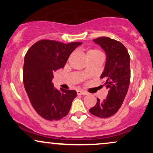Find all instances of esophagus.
Here are the masks:
<instances>
[{
	"instance_id": "esophagus-1",
	"label": "esophagus",
	"mask_w": 153,
	"mask_h": 153,
	"mask_svg": "<svg viewBox=\"0 0 153 153\" xmlns=\"http://www.w3.org/2000/svg\"><path fill=\"white\" fill-rule=\"evenodd\" d=\"M77 94H78V95H82V96H85V95L88 94L86 92H85V91H81V90L77 91Z\"/></svg>"
}]
</instances>
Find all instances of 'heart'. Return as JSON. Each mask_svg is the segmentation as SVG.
I'll return each instance as SVG.
<instances>
[{
  "mask_svg": "<svg viewBox=\"0 0 153 153\" xmlns=\"http://www.w3.org/2000/svg\"><path fill=\"white\" fill-rule=\"evenodd\" d=\"M88 57H94V56H98V55H103L102 53L99 50L97 49H92V50H90L88 51L87 52ZM84 75H86V73H84Z\"/></svg>",
  "mask_w": 153,
  "mask_h": 153,
  "instance_id": "1",
  "label": "heart"
}]
</instances>
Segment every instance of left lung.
Wrapping results in <instances>:
<instances>
[{
	"instance_id": "8db88e82",
	"label": "left lung",
	"mask_w": 153,
	"mask_h": 153,
	"mask_svg": "<svg viewBox=\"0 0 153 153\" xmlns=\"http://www.w3.org/2000/svg\"><path fill=\"white\" fill-rule=\"evenodd\" d=\"M106 54V62L101 78L108 90L105 99L97 98L95 106L89 109L91 114L108 118L115 114L122 105L130 82V57L124 45L120 42L106 36L94 39Z\"/></svg>"
}]
</instances>
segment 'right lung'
<instances>
[{"mask_svg":"<svg viewBox=\"0 0 153 153\" xmlns=\"http://www.w3.org/2000/svg\"><path fill=\"white\" fill-rule=\"evenodd\" d=\"M81 44L42 39L26 52L23 69L24 88L31 106L43 119L57 121L69 113L77 93L74 90L54 88L52 82L53 72L62 68L70 54Z\"/></svg>","mask_w":153,"mask_h":153,"instance_id":"right-lung-1","label":"right lung"}]
</instances>
